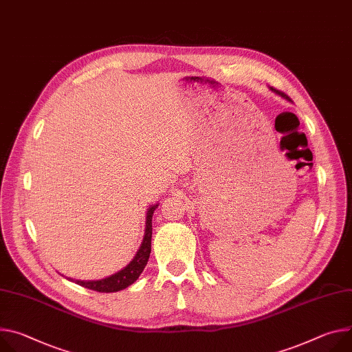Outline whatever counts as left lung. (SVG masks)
Segmentation results:
<instances>
[{
  "mask_svg": "<svg viewBox=\"0 0 352 352\" xmlns=\"http://www.w3.org/2000/svg\"><path fill=\"white\" fill-rule=\"evenodd\" d=\"M271 91H274L275 94L280 95V97H282V98H285V100H289V97H287V95H286V94H283V92H280V91H278V89H275V88H272V87H271Z\"/></svg>",
  "mask_w": 352,
  "mask_h": 352,
  "instance_id": "8db88e82",
  "label": "left lung"
}]
</instances>
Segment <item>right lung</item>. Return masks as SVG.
<instances>
[{"label": "right lung", "instance_id": "1", "mask_svg": "<svg viewBox=\"0 0 352 352\" xmlns=\"http://www.w3.org/2000/svg\"><path fill=\"white\" fill-rule=\"evenodd\" d=\"M158 206V204L151 205L147 209V214H146V229H144V237L142 241L140 248L138 250L136 255L133 257V260L127 264L123 270L118 271L116 274L100 279V280H73L77 285H81L87 289H92V291H97V292H119L124 287L131 286L133 282L138 280V278L140 276V274L143 272L148 257H150V251H151V232H153V226H151V220H153V213L155 210V208Z\"/></svg>", "mask_w": 352, "mask_h": 352}]
</instances>
